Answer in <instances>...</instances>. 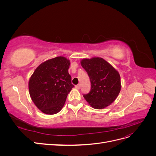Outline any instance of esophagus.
I'll use <instances>...</instances> for the list:
<instances>
[{
	"mask_svg": "<svg viewBox=\"0 0 156 156\" xmlns=\"http://www.w3.org/2000/svg\"><path fill=\"white\" fill-rule=\"evenodd\" d=\"M75 87V88H76V89L79 90L80 88V84H77V85H76Z\"/></svg>",
	"mask_w": 156,
	"mask_h": 156,
	"instance_id": "34e87169",
	"label": "esophagus"
}]
</instances>
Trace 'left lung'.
Returning a JSON list of instances; mask_svg holds the SVG:
<instances>
[{"label": "left lung", "instance_id": "left-lung-1", "mask_svg": "<svg viewBox=\"0 0 156 156\" xmlns=\"http://www.w3.org/2000/svg\"><path fill=\"white\" fill-rule=\"evenodd\" d=\"M81 66L90 79L91 90L83 97L96 109H102L115 101L121 90L119 72L101 57L83 58Z\"/></svg>", "mask_w": 156, "mask_h": 156}]
</instances>
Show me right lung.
I'll list each match as a JSON object with an SVG mask.
<instances>
[{"instance_id": "obj_1", "label": "right lung", "mask_w": 156, "mask_h": 156, "mask_svg": "<svg viewBox=\"0 0 156 156\" xmlns=\"http://www.w3.org/2000/svg\"><path fill=\"white\" fill-rule=\"evenodd\" d=\"M70 60L59 56L40 64L29 81L31 100L46 115H55L63 108L74 86L68 73Z\"/></svg>"}]
</instances>
